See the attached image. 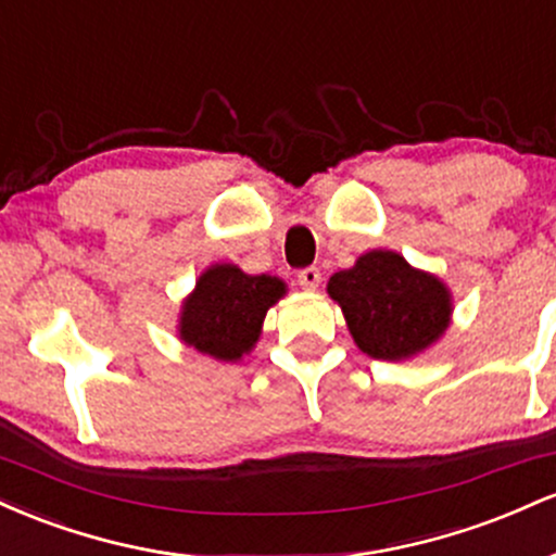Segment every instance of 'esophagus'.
I'll use <instances>...</instances> for the list:
<instances>
[{"label": "esophagus", "mask_w": 556, "mask_h": 556, "mask_svg": "<svg viewBox=\"0 0 556 556\" xmlns=\"http://www.w3.org/2000/svg\"><path fill=\"white\" fill-rule=\"evenodd\" d=\"M298 282L303 290H316V287L321 285V271H318L316 266H305V269L298 271Z\"/></svg>", "instance_id": "34e87169"}]
</instances>
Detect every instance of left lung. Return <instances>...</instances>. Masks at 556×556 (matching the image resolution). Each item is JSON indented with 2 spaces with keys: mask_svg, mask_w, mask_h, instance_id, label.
<instances>
[{
  "mask_svg": "<svg viewBox=\"0 0 556 556\" xmlns=\"http://www.w3.org/2000/svg\"><path fill=\"white\" fill-rule=\"evenodd\" d=\"M350 334L376 361H407L429 350L450 327L452 295L429 271L413 269L400 253L368 251L353 269L327 285Z\"/></svg>",
  "mask_w": 556,
  "mask_h": 556,
  "instance_id": "8db88e82",
  "label": "left lung"
}]
</instances>
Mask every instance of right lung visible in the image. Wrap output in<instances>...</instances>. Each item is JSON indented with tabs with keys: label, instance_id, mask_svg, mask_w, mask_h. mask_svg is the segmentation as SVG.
<instances>
[{
	"label": "right lung",
	"instance_id": "right-lung-1",
	"mask_svg": "<svg viewBox=\"0 0 556 556\" xmlns=\"http://www.w3.org/2000/svg\"><path fill=\"white\" fill-rule=\"evenodd\" d=\"M285 292L279 277L245 274L235 264L208 266L182 300L180 340L216 361H240L258 342L266 311Z\"/></svg>",
	"mask_w": 556,
	"mask_h": 556
}]
</instances>
